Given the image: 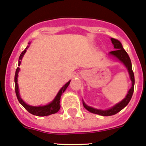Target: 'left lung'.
Listing matches in <instances>:
<instances>
[{
    "label": "left lung",
    "mask_w": 146,
    "mask_h": 146,
    "mask_svg": "<svg viewBox=\"0 0 146 146\" xmlns=\"http://www.w3.org/2000/svg\"><path fill=\"white\" fill-rule=\"evenodd\" d=\"M111 43L114 45V48L115 49V50L110 52V54L117 58L119 61H121L125 65V67H126L127 70H128L129 75H130V80L132 81V86L128 91V93L126 95L125 99H122L119 103L117 104L116 105H114V107H111V109H109V110H102L93 108V107L86 105L85 104V102L83 101V105H84V108L86 109L90 112L94 113V114H99V115H102V116H111V115H114V114H117L119 111H121L122 109L125 108L128 104L132 96H133V92H134L135 77L133 69H132V63L130 57L127 54V52L123 49V47H122L121 42L119 40H117L116 39H114V38H111Z\"/></svg>",
    "instance_id": "1"
}]
</instances>
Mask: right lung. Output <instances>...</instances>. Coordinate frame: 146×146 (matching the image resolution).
I'll return each mask as SVG.
<instances>
[{"label":"right lung","instance_id":"1","mask_svg":"<svg viewBox=\"0 0 146 146\" xmlns=\"http://www.w3.org/2000/svg\"><path fill=\"white\" fill-rule=\"evenodd\" d=\"M29 44H30V43H29ZM28 47L24 50V51L21 52V54H20L19 59V66L21 64V60L22 59L24 54H25L26 52H27V49L28 48ZM20 68H17L16 70V73H15V77H14V82H15V92H16V96H17V99L19 102L20 104L27 110L29 113L34 114V115H36V116L39 117H43V116H48L50 114H54V113L58 112L59 111L60 108V97L61 95L65 91L68 85L70 84V81H69L68 82L65 84L62 88H60V90L59 91V92L58 93L57 96H55L54 99H53L52 102L50 104H47V105L44 106H39V107H33V106H30L29 104H26L25 102L21 99V98L20 97L19 92V86H18V73L19 72Z\"/></svg>","mask_w":146,"mask_h":146}]
</instances>
